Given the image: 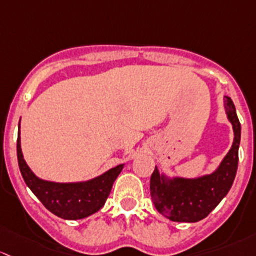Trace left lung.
<instances>
[{
	"instance_id": "left-lung-1",
	"label": "left lung",
	"mask_w": 256,
	"mask_h": 256,
	"mask_svg": "<svg viewBox=\"0 0 256 256\" xmlns=\"http://www.w3.org/2000/svg\"><path fill=\"white\" fill-rule=\"evenodd\" d=\"M226 113L233 126L234 142L217 170L197 178L168 180L155 166L150 178V196L160 214L174 222H198L206 218L230 190L238 168L240 123L230 97L224 96Z\"/></svg>"
}]
</instances>
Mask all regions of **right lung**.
<instances>
[{
	"label": "right lung",
	"mask_w": 256,
	"mask_h": 256,
	"mask_svg": "<svg viewBox=\"0 0 256 256\" xmlns=\"http://www.w3.org/2000/svg\"><path fill=\"white\" fill-rule=\"evenodd\" d=\"M17 158L23 180L46 210L62 220H82L101 210L112 190L113 182L122 171L123 164L110 168L104 175L85 182L58 184L36 178L20 150V136L17 139Z\"/></svg>",
	"instance_id": "right-lung-1"
}]
</instances>
